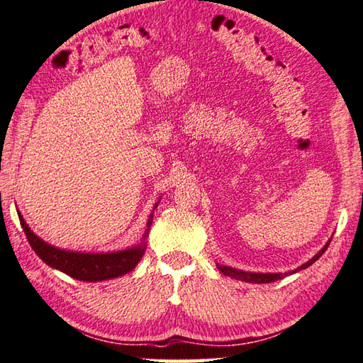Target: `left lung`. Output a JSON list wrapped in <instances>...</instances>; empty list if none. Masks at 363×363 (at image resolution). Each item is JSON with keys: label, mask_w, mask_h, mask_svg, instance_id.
<instances>
[{"label": "left lung", "mask_w": 363, "mask_h": 363, "mask_svg": "<svg viewBox=\"0 0 363 363\" xmlns=\"http://www.w3.org/2000/svg\"><path fill=\"white\" fill-rule=\"evenodd\" d=\"M328 245H330V242H328L323 249H321L318 254H316L313 258H310V260L307 263H303L298 267L297 269H292V272L289 273H249V272H242V269H235V268H231V267H221V264H218V269L224 274V276H231V278L234 279H239V281H245V283H255V284H264V283H273V281H278V279H283L284 276L287 274H292V273H297L301 272V269L303 268H308L310 264L315 263L318 258L325 254V250L328 249Z\"/></svg>", "instance_id": "1"}]
</instances>
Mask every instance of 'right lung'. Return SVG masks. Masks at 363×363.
<instances>
[{
  "label": "right lung",
  "instance_id": "right-lung-1",
  "mask_svg": "<svg viewBox=\"0 0 363 363\" xmlns=\"http://www.w3.org/2000/svg\"><path fill=\"white\" fill-rule=\"evenodd\" d=\"M157 205H155V208H157ZM19 220L21 226L27 235L28 244H30L32 249L35 250V254L42 258L45 263L50 264L51 268L66 273L74 279L95 283V281L118 278V276H123L135 268V264L140 262L143 252H145V239L148 235V231H150L153 213L150 218H148L147 231L143 234L140 244L125 250L106 252V254H85V252H71L57 249V247L47 244L45 240L40 239L38 235L33 234L30 231V228L27 226V223L24 221V218L21 216V213Z\"/></svg>",
  "mask_w": 363,
  "mask_h": 363
}]
</instances>
